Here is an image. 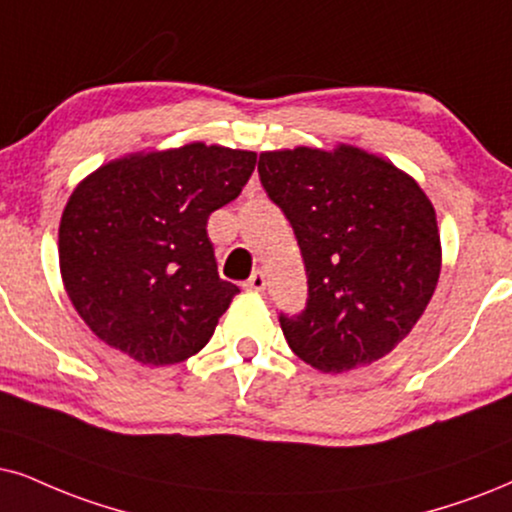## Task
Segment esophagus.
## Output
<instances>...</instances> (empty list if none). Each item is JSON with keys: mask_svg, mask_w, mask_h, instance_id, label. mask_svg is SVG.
Listing matches in <instances>:
<instances>
[{"mask_svg": "<svg viewBox=\"0 0 512 512\" xmlns=\"http://www.w3.org/2000/svg\"><path fill=\"white\" fill-rule=\"evenodd\" d=\"M245 288L255 290V293H262V290L267 288V276H264V271H255V274L245 281Z\"/></svg>", "mask_w": 512, "mask_h": 512, "instance_id": "esophagus-1", "label": "esophagus"}]
</instances>
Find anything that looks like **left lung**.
<instances>
[{"mask_svg": "<svg viewBox=\"0 0 512 512\" xmlns=\"http://www.w3.org/2000/svg\"><path fill=\"white\" fill-rule=\"evenodd\" d=\"M257 170L307 269V307L278 319L290 349L321 373L383 359L413 331L442 271L428 193L352 144L264 151Z\"/></svg>", "mask_w": 512, "mask_h": 512, "instance_id": "left-lung-1", "label": "left lung"}]
</instances>
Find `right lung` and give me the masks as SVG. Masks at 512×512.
Here are the masks:
<instances>
[{
  "label": "right lung",
  "instance_id": "right-lung-1",
  "mask_svg": "<svg viewBox=\"0 0 512 512\" xmlns=\"http://www.w3.org/2000/svg\"><path fill=\"white\" fill-rule=\"evenodd\" d=\"M255 163V151L193 141L127 153L75 186L58 264L96 338L148 366L208 345L238 293L217 274L208 217L241 193Z\"/></svg>",
  "mask_w": 512,
  "mask_h": 512
}]
</instances>
